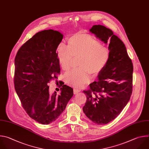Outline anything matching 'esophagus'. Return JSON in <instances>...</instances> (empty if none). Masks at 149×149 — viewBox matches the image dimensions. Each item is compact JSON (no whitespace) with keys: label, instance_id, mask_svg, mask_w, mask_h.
Here are the masks:
<instances>
[{"label":"esophagus","instance_id":"obj_1","mask_svg":"<svg viewBox=\"0 0 149 149\" xmlns=\"http://www.w3.org/2000/svg\"><path fill=\"white\" fill-rule=\"evenodd\" d=\"M80 92V90H78V89H76V88H74V90H73V93H74V95H76V94L79 93Z\"/></svg>","mask_w":149,"mask_h":149}]
</instances>
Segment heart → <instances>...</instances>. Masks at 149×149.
Wrapping results in <instances>:
<instances>
[{"label":"heart","mask_w":149,"mask_h":149,"mask_svg":"<svg viewBox=\"0 0 149 149\" xmlns=\"http://www.w3.org/2000/svg\"><path fill=\"white\" fill-rule=\"evenodd\" d=\"M59 64L65 71L71 68L73 57H79L78 68L67 73L65 81L74 88H79L87 84L93 77L97 76L107 64L110 56V49L94 36L78 33L68 39V47L63 43L56 50Z\"/></svg>","instance_id":"obj_1"}]
</instances>
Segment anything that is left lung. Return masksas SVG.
Instances as JSON below:
<instances>
[{
	"mask_svg": "<svg viewBox=\"0 0 149 149\" xmlns=\"http://www.w3.org/2000/svg\"><path fill=\"white\" fill-rule=\"evenodd\" d=\"M90 32L107 44L109 62L98 75V81L84 91L87 100L83 110L93 123L106 125L116 118L129 102L132 93L133 66L123 42L111 30L94 25Z\"/></svg>",
	"mask_w": 149,
	"mask_h": 149,
	"instance_id": "1",
	"label": "left lung"
}]
</instances>
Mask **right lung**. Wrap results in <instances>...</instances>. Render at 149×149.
Returning <instances> with one entry per match:
<instances>
[{
    "mask_svg": "<svg viewBox=\"0 0 149 149\" xmlns=\"http://www.w3.org/2000/svg\"><path fill=\"white\" fill-rule=\"evenodd\" d=\"M63 37L52 29L39 32L20 47L15 59L16 92L28 115L42 125L55 121L73 95L66 84L60 86L58 95L48 86L61 73L56 50Z\"/></svg>",
    "mask_w": 149,
    "mask_h": 149,
    "instance_id": "obj_1",
    "label": "right lung"
}]
</instances>
